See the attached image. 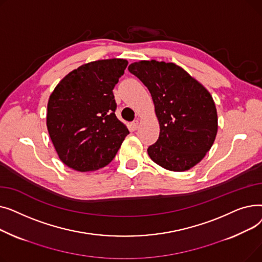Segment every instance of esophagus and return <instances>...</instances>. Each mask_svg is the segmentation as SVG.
<instances>
[{"mask_svg":"<svg viewBox=\"0 0 262 262\" xmlns=\"http://www.w3.org/2000/svg\"><path fill=\"white\" fill-rule=\"evenodd\" d=\"M132 128L134 130H137L139 128V121L138 120H135L133 123H132Z\"/></svg>","mask_w":262,"mask_h":262,"instance_id":"obj_1","label":"esophagus"}]
</instances>
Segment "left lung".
Masks as SVG:
<instances>
[{"mask_svg":"<svg viewBox=\"0 0 262 262\" xmlns=\"http://www.w3.org/2000/svg\"><path fill=\"white\" fill-rule=\"evenodd\" d=\"M128 71L147 87L160 133L147 148L160 167L183 172L198 164L211 148L217 132L212 96L201 82L173 62L141 60Z\"/></svg>","mask_w":262,"mask_h":262,"instance_id":"1","label":"left lung"}]
</instances>
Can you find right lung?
Masks as SVG:
<instances>
[{
  "label": "right lung",
  "instance_id": "1",
  "mask_svg": "<svg viewBox=\"0 0 262 262\" xmlns=\"http://www.w3.org/2000/svg\"><path fill=\"white\" fill-rule=\"evenodd\" d=\"M127 63L113 58L82 64L66 75L50 95L49 135L69 168L89 172L107 166L129 134L116 117L113 92Z\"/></svg>",
  "mask_w": 262,
  "mask_h": 262
}]
</instances>
